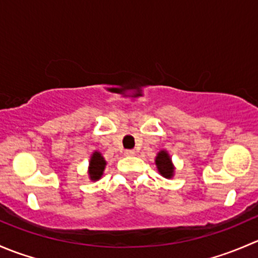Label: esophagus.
I'll use <instances>...</instances> for the list:
<instances>
[{
    "label": "esophagus",
    "mask_w": 258,
    "mask_h": 258,
    "mask_svg": "<svg viewBox=\"0 0 258 258\" xmlns=\"http://www.w3.org/2000/svg\"><path fill=\"white\" fill-rule=\"evenodd\" d=\"M124 155H126V156H134L135 151L134 150H126V151H124Z\"/></svg>",
    "instance_id": "obj_1"
}]
</instances>
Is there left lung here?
<instances>
[{
  "instance_id": "obj_1",
  "label": "left lung",
  "mask_w": 258,
  "mask_h": 258,
  "mask_svg": "<svg viewBox=\"0 0 258 258\" xmlns=\"http://www.w3.org/2000/svg\"><path fill=\"white\" fill-rule=\"evenodd\" d=\"M156 165L161 175L166 178H171L173 175V166L171 163V158L166 151H161L156 157Z\"/></svg>"
}]
</instances>
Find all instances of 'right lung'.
<instances>
[{
	"label": "right lung",
	"instance_id": "add662e5",
	"mask_svg": "<svg viewBox=\"0 0 258 258\" xmlns=\"http://www.w3.org/2000/svg\"><path fill=\"white\" fill-rule=\"evenodd\" d=\"M106 161L101 156L100 152H95L91 157L90 161V176L91 179H98L102 176L103 170H105Z\"/></svg>",
	"mask_w": 258,
	"mask_h": 258
}]
</instances>
